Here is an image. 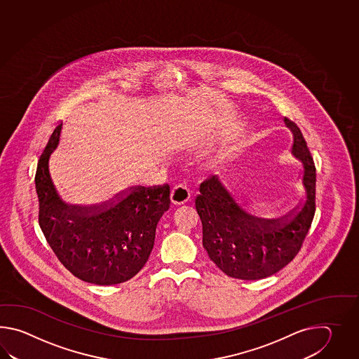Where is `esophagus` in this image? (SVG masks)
Instances as JSON below:
<instances>
[{
	"label": "esophagus",
	"mask_w": 359,
	"mask_h": 359,
	"mask_svg": "<svg viewBox=\"0 0 359 359\" xmlns=\"http://www.w3.org/2000/svg\"><path fill=\"white\" fill-rule=\"evenodd\" d=\"M190 187H189L186 183H180V184H176V186L173 187L170 198H172V203H173V204L181 205V204L187 203V201L190 200Z\"/></svg>",
	"instance_id": "1"
}]
</instances>
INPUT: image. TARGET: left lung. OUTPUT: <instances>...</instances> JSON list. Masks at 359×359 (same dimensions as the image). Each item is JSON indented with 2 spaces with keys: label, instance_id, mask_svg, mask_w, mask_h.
<instances>
[{
  "label": "left lung",
  "instance_id": "8db88e82",
  "mask_svg": "<svg viewBox=\"0 0 359 359\" xmlns=\"http://www.w3.org/2000/svg\"><path fill=\"white\" fill-rule=\"evenodd\" d=\"M292 132L291 154L300 163L304 195L290 213L269 219L237 200L219 175L200 184L195 206L203 224V246L226 275L260 280L275 275L297 257L316 212V167L303 133L285 118Z\"/></svg>",
  "mask_w": 359,
  "mask_h": 359
}]
</instances>
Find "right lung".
Masks as SVG:
<instances>
[{
    "label": "right lung",
    "instance_id": "obj_1",
    "mask_svg": "<svg viewBox=\"0 0 359 359\" xmlns=\"http://www.w3.org/2000/svg\"><path fill=\"white\" fill-rule=\"evenodd\" d=\"M61 126L55 128L37 164L41 229L57 259L79 280L96 285L126 283L137 275L153 250L158 222L170 206L169 184L135 186L93 205L69 204L50 173Z\"/></svg>",
    "mask_w": 359,
    "mask_h": 359
}]
</instances>
